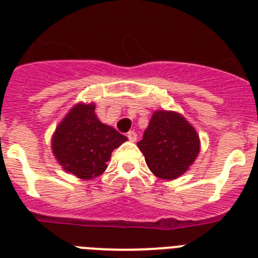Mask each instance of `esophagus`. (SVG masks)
<instances>
[{
	"instance_id": "obj_1",
	"label": "esophagus",
	"mask_w": 258,
	"mask_h": 258,
	"mask_svg": "<svg viewBox=\"0 0 258 258\" xmlns=\"http://www.w3.org/2000/svg\"><path fill=\"white\" fill-rule=\"evenodd\" d=\"M127 140L131 141V142H136L137 141V133L134 131H131V132H127Z\"/></svg>"
}]
</instances>
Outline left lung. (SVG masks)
Masks as SVG:
<instances>
[{
	"label": "left lung",
	"mask_w": 258,
	"mask_h": 258,
	"mask_svg": "<svg viewBox=\"0 0 258 258\" xmlns=\"http://www.w3.org/2000/svg\"><path fill=\"white\" fill-rule=\"evenodd\" d=\"M155 175L174 179L195 161L200 150L197 132L179 113L156 111L137 143Z\"/></svg>",
	"instance_id": "8db88e82"
}]
</instances>
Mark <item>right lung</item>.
I'll list each match as a JSON object with an SVG mask.
<instances>
[{
  "label": "right lung",
  "mask_w": 258,
  "mask_h": 258,
  "mask_svg": "<svg viewBox=\"0 0 258 258\" xmlns=\"http://www.w3.org/2000/svg\"><path fill=\"white\" fill-rule=\"evenodd\" d=\"M94 104H77L56 127L52 152L66 172L92 179L106 170L111 152L127 140L113 127L102 124Z\"/></svg>",
  "instance_id": "1"
}]
</instances>
